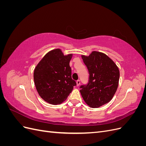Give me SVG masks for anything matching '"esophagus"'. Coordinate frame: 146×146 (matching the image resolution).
<instances>
[{
  "instance_id": "34e87169",
  "label": "esophagus",
  "mask_w": 146,
  "mask_h": 146,
  "mask_svg": "<svg viewBox=\"0 0 146 146\" xmlns=\"http://www.w3.org/2000/svg\"><path fill=\"white\" fill-rule=\"evenodd\" d=\"M76 83H77V86H78L79 85H80V81L79 80H78L76 82Z\"/></svg>"
}]
</instances>
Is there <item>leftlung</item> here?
I'll use <instances>...</instances> for the list:
<instances>
[{"label":"left lung","instance_id":"left-lung-1","mask_svg":"<svg viewBox=\"0 0 146 146\" xmlns=\"http://www.w3.org/2000/svg\"><path fill=\"white\" fill-rule=\"evenodd\" d=\"M90 74L87 85H82L80 92L85 103L91 108H99L111 100L117 91L119 68L107 55L93 51L89 56L82 55Z\"/></svg>","mask_w":146,"mask_h":146}]
</instances>
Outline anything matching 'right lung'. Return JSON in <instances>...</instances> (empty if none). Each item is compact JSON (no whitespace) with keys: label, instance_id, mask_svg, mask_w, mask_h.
Wrapping results in <instances>:
<instances>
[{"label":"right lung","instance_id":"add662e5","mask_svg":"<svg viewBox=\"0 0 146 146\" xmlns=\"http://www.w3.org/2000/svg\"><path fill=\"white\" fill-rule=\"evenodd\" d=\"M72 55H64L60 48H56L47 53L35 67V85L39 95L46 102L61 104L76 85L69 66Z\"/></svg>","mask_w":146,"mask_h":146}]
</instances>
